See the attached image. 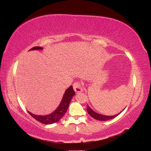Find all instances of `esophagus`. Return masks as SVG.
<instances>
[{"label": "esophagus", "mask_w": 151, "mask_h": 151, "mask_svg": "<svg viewBox=\"0 0 151 151\" xmlns=\"http://www.w3.org/2000/svg\"><path fill=\"white\" fill-rule=\"evenodd\" d=\"M73 88L74 90L76 92V93H80V92H82L83 91V86H82L81 83L80 82H76L73 84Z\"/></svg>", "instance_id": "1"}]
</instances>
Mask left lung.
<instances>
[{"instance_id":"1","label":"left lung","mask_w":151,"mask_h":151,"mask_svg":"<svg viewBox=\"0 0 151 151\" xmlns=\"http://www.w3.org/2000/svg\"><path fill=\"white\" fill-rule=\"evenodd\" d=\"M86 111H87L88 113L89 114V115H91L93 119L98 120V121H109V120L115 118L116 116H118L119 114L121 112H119V113H118L117 114H115V115H114V116H106V115H103V114H99V113H97V112H94L88 105H87Z\"/></svg>"}]
</instances>
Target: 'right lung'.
I'll return each mask as SVG.
<instances>
[{
    "instance_id": "obj_1",
    "label": "right lung",
    "mask_w": 151,
    "mask_h": 151,
    "mask_svg": "<svg viewBox=\"0 0 151 151\" xmlns=\"http://www.w3.org/2000/svg\"><path fill=\"white\" fill-rule=\"evenodd\" d=\"M43 48L40 47H35L32 48L30 50H42ZM75 93L73 90V86H70L69 88L66 89L65 94L63 96L62 100L58 108L55 110L52 113L47 115H37V114H32L29 111V113L31 115L33 118L37 120L42 124H50L55 123L58 122L59 120L64 116V114L66 113V111L69 106V103L71 101L72 97L75 95Z\"/></svg>"
}]
</instances>
